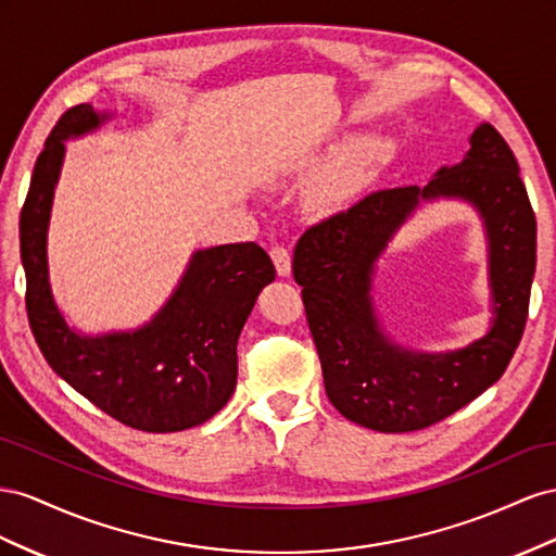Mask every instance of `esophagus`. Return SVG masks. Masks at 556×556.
<instances>
[{
  "instance_id": "34e87169",
  "label": "esophagus",
  "mask_w": 556,
  "mask_h": 556,
  "mask_svg": "<svg viewBox=\"0 0 556 556\" xmlns=\"http://www.w3.org/2000/svg\"><path fill=\"white\" fill-rule=\"evenodd\" d=\"M269 258H273L279 277H289L291 275V253L287 249L279 247V244L273 247V249H269Z\"/></svg>"
}]
</instances>
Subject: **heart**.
I'll use <instances>...</instances> for the list:
<instances>
[{
	"label": "heart",
	"instance_id": "heart-1",
	"mask_svg": "<svg viewBox=\"0 0 556 556\" xmlns=\"http://www.w3.org/2000/svg\"><path fill=\"white\" fill-rule=\"evenodd\" d=\"M384 151L382 139H366L352 153H346L340 163L332 165L324 177L309 190V207L314 212L338 210L356 193L368 165Z\"/></svg>",
	"mask_w": 556,
	"mask_h": 556
}]
</instances>
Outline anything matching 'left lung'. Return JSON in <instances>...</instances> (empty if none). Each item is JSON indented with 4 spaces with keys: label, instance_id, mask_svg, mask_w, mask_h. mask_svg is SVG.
I'll return each mask as SVG.
<instances>
[{
    "label": "left lung",
    "instance_id": "1",
    "mask_svg": "<svg viewBox=\"0 0 556 556\" xmlns=\"http://www.w3.org/2000/svg\"><path fill=\"white\" fill-rule=\"evenodd\" d=\"M464 161L426 186L377 190L312 226L293 251L307 324L328 401L379 433L419 431L454 415L498 382L525 332L535 273V214L519 165L494 125L480 123ZM462 199L488 235L492 326L454 353H419L378 324L374 263L424 201Z\"/></svg>",
    "mask_w": 556,
    "mask_h": 556
}]
</instances>
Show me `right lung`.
<instances>
[{"label":"right lung","instance_id":"right-lung-1","mask_svg":"<svg viewBox=\"0 0 556 556\" xmlns=\"http://www.w3.org/2000/svg\"><path fill=\"white\" fill-rule=\"evenodd\" d=\"M111 111L78 104L60 116L37 157L21 212V261L29 328L49 366L109 417L147 433L186 431L212 419L237 384V340L275 281L253 242L198 249L167 303L135 330L86 336L62 316L49 277V224L65 141L90 135Z\"/></svg>","mask_w":556,"mask_h":556}]
</instances>
